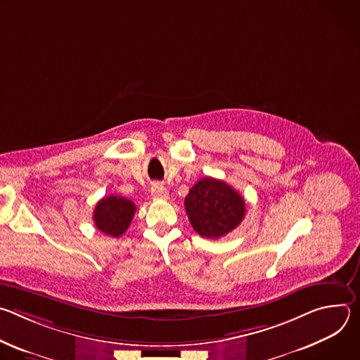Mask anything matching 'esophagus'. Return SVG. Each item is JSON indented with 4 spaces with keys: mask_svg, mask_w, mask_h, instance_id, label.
<instances>
[{
    "mask_svg": "<svg viewBox=\"0 0 360 360\" xmlns=\"http://www.w3.org/2000/svg\"><path fill=\"white\" fill-rule=\"evenodd\" d=\"M150 195H152V198H155V199H167L168 198V192H167L165 186L162 184H158V182L150 186Z\"/></svg>",
    "mask_w": 360,
    "mask_h": 360,
    "instance_id": "obj_1",
    "label": "esophagus"
}]
</instances>
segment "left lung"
Returning a JSON list of instances; mask_svg holds the SVG:
<instances>
[{"mask_svg":"<svg viewBox=\"0 0 360 360\" xmlns=\"http://www.w3.org/2000/svg\"><path fill=\"white\" fill-rule=\"evenodd\" d=\"M185 211L195 232L219 239L245 217V200L231 185L211 176L198 181L185 198Z\"/></svg>","mask_w":360,"mask_h":360,"instance_id":"1","label":"left lung"}]
</instances>
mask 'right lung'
I'll return each instance as SVG.
<instances>
[{
	"instance_id": "1",
	"label": "right lung",
	"mask_w": 360,
	"mask_h": 360,
	"mask_svg": "<svg viewBox=\"0 0 360 360\" xmlns=\"http://www.w3.org/2000/svg\"><path fill=\"white\" fill-rule=\"evenodd\" d=\"M135 211L136 207L131 199L110 195L102 198L96 203L94 211V222L101 232L112 238H120L128 229Z\"/></svg>"
}]
</instances>
